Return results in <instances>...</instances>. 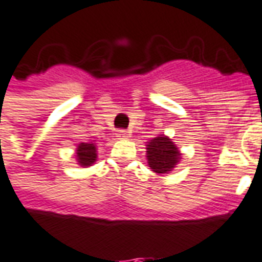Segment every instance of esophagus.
<instances>
[{
  "instance_id": "esophagus-1",
  "label": "esophagus",
  "mask_w": 262,
  "mask_h": 262,
  "mask_svg": "<svg viewBox=\"0 0 262 262\" xmlns=\"http://www.w3.org/2000/svg\"><path fill=\"white\" fill-rule=\"evenodd\" d=\"M116 135H117L118 139H125L128 137V133H127L125 129H117V131H116Z\"/></svg>"
}]
</instances>
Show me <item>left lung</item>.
<instances>
[{
    "instance_id": "8db88e82",
    "label": "left lung",
    "mask_w": 262,
    "mask_h": 262,
    "mask_svg": "<svg viewBox=\"0 0 262 262\" xmlns=\"http://www.w3.org/2000/svg\"><path fill=\"white\" fill-rule=\"evenodd\" d=\"M146 149L149 167L159 174L173 170V167H176L180 159V152L171 142V139L165 135L150 139V142L146 145Z\"/></svg>"
}]
</instances>
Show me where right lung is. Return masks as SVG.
<instances>
[{
  "mask_svg": "<svg viewBox=\"0 0 262 262\" xmlns=\"http://www.w3.org/2000/svg\"><path fill=\"white\" fill-rule=\"evenodd\" d=\"M76 156H78V162L81 166H91L95 163L96 160V146L95 144H79L78 149H76Z\"/></svg>",
  "mask_w": 262,
  "mask_h": 262,
  "instance_id": "add662e5",
  "label": "right lung"
}]
</instances>
